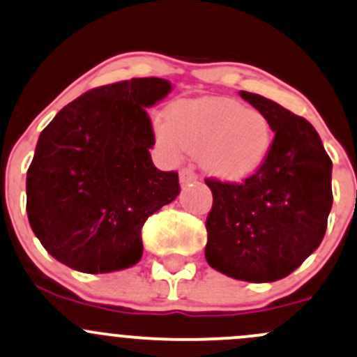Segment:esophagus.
Listing matches in <instances>:
<instances>
[{
	"mask_svg": "<svg viewBox=\"0 0 357 357\" xmlns=\"http://www.w3.org/2000/svg\"><path fill=\"white\" fill-rule=\"evenodd\" d=\"M197 178L198 176L197 172H195L193 166H186L179 171V181H181V185H188V183L197 181Z\"/></svg>",
	"mask_w": 357,
	"mask_h": 357,
	"instance_id": "34e87169",
	"label": "esophagus"
}]
</instances>
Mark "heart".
Listing matches in <instances>:
<instances>
[{
	"mask_svg": "<svg viewBox=\"0 0 357 357\" xmlns=\"http://www.w3.org/2000/svg\"><path fill=\"white\" fill-rule=\"evenodd\" d=\"M155 137L169 152L185 149L200 155L212 176L239 181L257 172L273 144L272 123L261 111L227 97L179 100L167 119L155 123Z\"/></svg>",
	"mask_w": 357,
	"mask_h": 357,
	"instance_id": "1",
	"label": "heart"
}]
</instances>
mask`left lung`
Segmentation results:
<instances>
[{
  "label": "left lung",
  "instance_id": "obj_1",
  "mask_svg": "<svg viewBox=\"0 0 357 357\" xmlns=\"http://www.w3.org/2000/svg\"><path fill=\"white\" fill-rule=\"evenodd\" d=\"M239 96L272 123L264 166L241 183L207 178L213 195L205 258L246 282H273L294 272L320 246L332 208V160L301 116L258 93Z\"/></svg>",
  "mask_w": 357,
  "mask_h": 357
}]
</instances>
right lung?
I'll use <instances>...</instances> for the list:
<instances>
[{"mask_svg": "<svg viewBox=\"0 0 357 357\" xmlns=\"http://www.w3.org/2000/svg\"><path fill=\"white\" fill-rule=\"evenodd\" d=\"M171 92L164 78H131L85 92L43 130L27 171V215L40 245L85 273L128 268L144 253L145 220L179 195L159 171L145 107Z\"/></svg>", "mask_w": 357, "mask_h": 357, "instance_id": "add662e5", "label": "right lung"}]
</instances>
